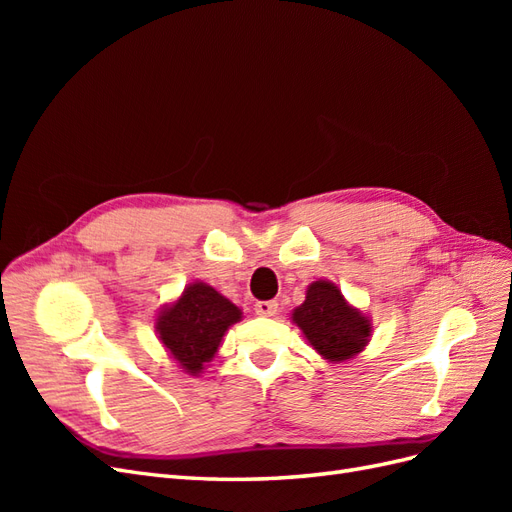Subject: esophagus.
Here are the masks:
<instances>
[{"instance_id": "34e87169", "label": "esophagus", "mask_w": 512, "mask_h": 512, "mask_svg": "<svg viewBox=\"0 0 512 512\" xmlns=\"http://www.w3.org/2000/svg\"><path fill=\"white\" fill-rule=\"evenodd\" d=\"M254 312L258 316H275L277 314V303L275 301H258L254 305Z\"/></svg>"}]
</instances>
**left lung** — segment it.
Returning a JSON list of instances; mask_svg holds the SVG:
<instances>
[{"label": "left lung", "mask_w": 512, "mask_h": 512, "mask_svg": "<svg viewBox=\"0 0 512 512\" xmlns=\"http://www.w3.org/2000/svg\"><path fill=\"white\" fill-rule=\"evenodd\" d=\"M292 322L303 331L309 346L331 363L354 359L371 335L369 318L329 280L309 284L305 301L292 312Z\"/></svg>", "instance_id": "obj_1"}]
</instances>
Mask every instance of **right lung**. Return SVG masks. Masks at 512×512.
Masks as SVG:
<instances>
[{
	"label": "right lung",
	"mask_w": 512,
	"mask_h": 512,
	"mask_svg": "<svg viewBox=\"0 0 512 512\" xmlns=\"http://www.w3.org/2000/svg\"><path fill=\"white\" fill-rule=\"evenodd\" d=\"M241 320V309L205 282L188 284L181 297L162 307L156 331L168 354L198 376L220 348L224 333Z\"/></svg>",
	"instance_id": "1"
}]
</instances>
